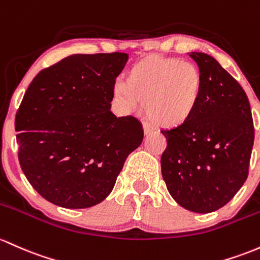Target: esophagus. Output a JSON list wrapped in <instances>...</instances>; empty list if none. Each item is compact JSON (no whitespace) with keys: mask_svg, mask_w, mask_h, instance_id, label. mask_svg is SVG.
<instances>
[{"mask_svg":"<svg viewBox=\"0 0 260 260\" xmlns=\"http://www.w3.org/2000/svg\"><path fill=\"white\" fill-rule=\"evenodd\" d=\"M143 131L144 135H150L154 131V127L149 123V122H143Z\"/></svg>","mask_w":260,"mask_h":260,"instance_id":"34e87169","label":"esophagus"}]
</instances>
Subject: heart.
<instances>
[{
  "label": "heart",
  "mask_w": 260,
  "mask_h": 260,
  "mask_svg": "<svg viewBox=\"0 0 260 260\" xmlns=\"http://www.w3.org/2000/svg\"><path fill=\"white\" fill-rule=\"evenodd\" d=\"M202 93V75L195 64L179 59L148 56L128 70L113 95L125 110L145 107L148 117L164 128L189 123Z\"/></svg>",
  "instance_id": "b5f03b06"
}]
</instances>
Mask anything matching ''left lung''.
<instances>
[{
    "instance_id": "1",
    "label": "left lung",
    "mask_w": 260,
    "mask_h": 260,
    "mask_svg": "<svg viewBox=\"0 0 260 260\" xmlns=\"http://www.w3.org/2000/svg\"><path fill=\"white\" fill-rule=\"evenodd\" d=\"M189 55L201 71V99L189 123L161 131L167 138L161 174L180 206L209 213L230 202L247 180L254 125L237 80L209 54Z\"/></svg>"
}]
</instances>
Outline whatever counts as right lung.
Instances as JSON below:
<instances>
[{"mask_svg": "<svg viewBox=\"0 0 260 260\" xmlns=\"http://www.w3.org/2000/svg\"><path fill=\"white\" fill-rule=\"evenodd\" d=\"M125 53L74 54L43 69L25 91L14 121L25 178L65 209L104 201L133 150L141 122L110 111Z\"/></svg>", "mask_w": 260, "mask_h": 260, "instance_id": "obj_1", "label": "right lung"}]
</instances>
